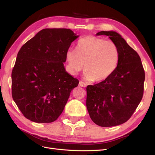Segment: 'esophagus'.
I'll return each instance as SVG.
<instances>
[{"mask_svg": "<svg viewBox=\"0 0 155 155\" xmlns=\"http://www.w3.org/2000/svg\"><path fill=\"white\" fill-rule=\"evenodd\" d=\"M79 85L80 87H87V84L85 83L83 81H79Z\"/></svg>", "mask_w": 155, "mask_h": 155, "instance_id": "1", "label": "esophagus"}]
</instances>
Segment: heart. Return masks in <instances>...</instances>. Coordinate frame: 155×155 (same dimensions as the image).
Segmentation results:
<instances>
[{"label": "heart", "instance_id": "heart-1", "mask_svg": "<svg viewBox=\"0 0 155 155\" xmlns=\"http://www.w3.org/2000/svg\"><path fill=\"white\" fill-rule=\"evenodd\" d=\"M120 59L118 46L112 41L89 35L79 41L76 50L68 49L66 53L68 69L76 74L85 63V77L88 80L100 82L114 73Z\"/></svg>", "mask_w": 155, "mask_h": 155}]
</instances>
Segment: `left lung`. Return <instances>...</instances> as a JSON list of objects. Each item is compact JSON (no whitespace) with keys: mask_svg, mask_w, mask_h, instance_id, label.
I'll list each match as a JSON object with an SVG mask.
<instances>
[{"mask_svg":"<svg viewBox=\"0 0 155 155\" xmlns=\"http://www.w3.org/2000/svg\"><path fill=\"white\" fill-rule=\"evenodd\" d=\"M120 51L114 73L99 83L87 87L86 105L94 123L101 127L121 125L133 115L143 94L145 72L139 55L118 33L101 31Z\"/></svg>","mask_w":155,"mask_h":155,"instance_id":"left-lung-1","label":"left lung"}]
</instances>
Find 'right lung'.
I'll use <instances>...</instances> for the list:
<instances>
[{"label":"right lung","mask_w":155,"mask_h":155,"mask_svg":"<svg viewBox=\"0 0 155 155\" xmlns=\"http://www.w3.org/2000/svg\"><path fill=\"white\" fill-rule=\"evenodd\" d=\"M79 36L70 29L46 28L18 51L12 73V97L25 118L51 123L62 113L79 80L64 67L66 53Z\"/></svg>","instance_id":"obj_1"}]
</instances>
